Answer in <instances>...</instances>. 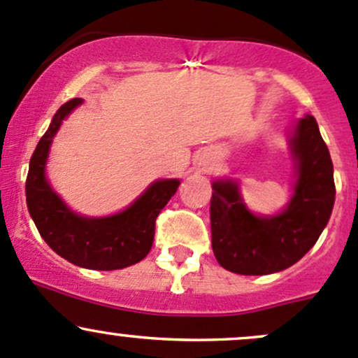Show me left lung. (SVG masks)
Returning a JSON list of instances; mask_svg holds the SVG:
<instances>
[{
    "instance_id": "left-lung-1",
    "label": "left lung",
    "mask_w": 358,
    "mask_h": 358,
    "mask_svg": "<svg viewBox=\"0 0 358 358\" xmlns=\"http://www.w3.org/2000/svg\"><path fill=\"white\" fill-rule=\"evenodd\" d=\"M289 152L294 162L291 199L275 215L252 213L236 180L213 182L211 246L229 272L266 275L289 268L326 229L336 196L334 169L313 115L294 122Z\"/></svg>"
}]
</instances>
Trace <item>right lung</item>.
<instances>
[{
	"mask_svg": "<svg viewBox=\"0 0 358 358\" xmlns=\"http://www.w3.org/2000/svg\"><path fill=\"white\" fill-rule=\"evenodd\" d=\"M81 103L83 99H72L57 110L32 154L25 180L29 215L45 243L72 265L90 270L126 268L149 255L157 215L175 196L180 180H156L115 215L85 216L72 211L48 182L46 162L64 119Z\"/></svg>",
	"mask_w": 358,
	"mask_h": 358,
	"instance_id": "obj_1",
	"label": "right lung"
}]
</instances>
